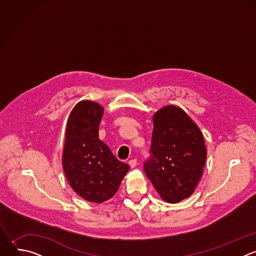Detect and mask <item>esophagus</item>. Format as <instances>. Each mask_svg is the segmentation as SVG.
<instances>
[{
	"instance_id": "esophagus-1",
	"label": "esophagus",
	"mask_w": 256,
	"mask_h": 256,
	"mask_svg": "<svg viewBox=\"0 0 256 256\" xmlns=\"http://www.w3.org/2000/svg\"><path fill=\"white\" fill-rule=\"evenodd\" d=\"M128 165L130 166V168H134L136 166V159H132L128 161Z\"/></svg>"
}]
</instances>
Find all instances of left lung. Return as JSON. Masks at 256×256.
Masks as SVG:
<instances>
[{
  "label": "left lung",
  "instance_id": "8db88e82",
  "mask_svg": "<svg viewBox=\"0 0 256 256\" xmlns=\"http://www.w3.org/2000/svg\"><path fill=\"white\" fill-rule=\"evenodd\" d=\"M150 157L144 170L161 198L178 202L194 192L202 174L206 149L202 132L179 107L154 114Z\"/></svg>",
  "mask_w": 256,
  "mask_h": 256
}]
</instances>
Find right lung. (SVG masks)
I'll list each match as a JSON object with an SVG mask.
<instances>
[{
	"instance_id": "right-lung-1",
	"label": "right lung",
	"mask_w": 256,
	"mask_h": 256,
	"mask_svg": "<svg viewBox=\"0 0 256 256\" xmlns=\"http://www.w3.org/2000/svg\"><path fill=\"white\" fill-rule=\"evenodd\" d=\"M103 107L81 101L72 109L66 124L62 166L70 186L88 202L112 198L130 169L99 140Z\"/></svg>"
}]
</instances>
